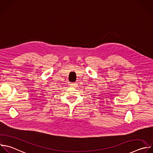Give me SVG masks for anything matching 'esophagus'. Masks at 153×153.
Here are the masks:
<instances>
[{
  "instance_id": "1",
  "label": "esophagus",
  "mask_w": 153,
  "mask_h": 153,
  "mask_svg": "<svg viewBox=\"0 0 153 153\" xmlns=\"http://www.w3.org/2000/svg\"><path fill=\"white\" fill-rule=\"evenodd\" d=\"M71 85L72 87H75V86H76V83H71Z\"/></svg>"
}]
</instances>
